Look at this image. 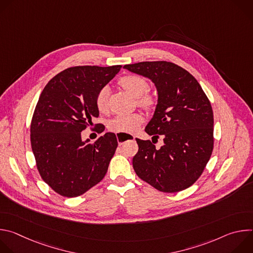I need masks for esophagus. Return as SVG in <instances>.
Instances as JSON below:
<instances>
[{"mask_svg": "<svg viewBox=\"0 0 253 253\" xmlns=\"http://www.w3.org/2000/svg\"><path fill=\"white\" fill-rule=\"evenodd\" d=\"M116 136H117V141H118L119 145H123V144L128 140H131V139L134 140L135 139V137L133 135H130V134H119V133H117Z\"/></svg>", "mask_w": 253, "mask_h": 253, "instance_id": "1", "label": "esophagus"}]
</instances>
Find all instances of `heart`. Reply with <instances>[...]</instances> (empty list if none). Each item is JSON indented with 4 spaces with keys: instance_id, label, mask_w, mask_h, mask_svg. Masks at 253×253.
<instances>
[{
    "instance_id": "obj_1",
    "label": "heart",
    "mask_w": 253,
    "mask_h": 253,
    "mask_svg": "<svg viewBox=\"0 0 253 253\" xmlns=\"http://www.w3.org/2000/svg\"><path fill=\"white\" fill-rule=\"evenodd\" d=\"M119 84L133 97L139 98L138 102L141 106L149 108L154 104V99L151 96H143L149 90L148 82L143 77L137 75H127L120 79ZM108 98H109V88L103 87L96 96V107L100 112H106L108 109ZM143 122V117L140 114L118 115L110 122V129L117 133H130L137 129Z\"/></svg>"
}]
</instances>
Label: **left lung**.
<instances>
[{
  "instance_id": "8db88e82",
  "label": "left lung",
  "mask_w": 253,
  "mask_h": 253,
  "mask_svg": "<svg viewBox=\"0 0 253 253\" xmlns=\"http://www.w3.org/2000/svg\"><path fill=\"white\" fill-rule=\"evenodd\" d=\"M150 79L157 90V105L145 132L162 135L156 148L150 140L137 139L139 150L133 168L159 191L174 193L190 187L202 174L213 150V112L197 80L176 64L157 61L123 67Z\"/></svg>"
}]
</instances>
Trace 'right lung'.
Returning a JSON list of instances; mask_svg holds the SVG:
<instances>
[{
	"instance_id": "right-lung-1",
	"label": "right lung",
	"mask_w": 253,
	"mask_h": 253,
	"mask_svg": "<svg viewBox=\"0 0 253 253\" xmlns=\"http://www.w3.org/2000/svg\"><path fill=\"white\" fill-rule=\"evenodd\" d=\"M121 66L68 68L45 86L31 123V145L44 181L65 197L82 195L106 175L118 142L106 133L94 143L81 132L99 116L96 96ZM98 130L102 125L97 124Z\"/></svg>"
}]
</instances>
